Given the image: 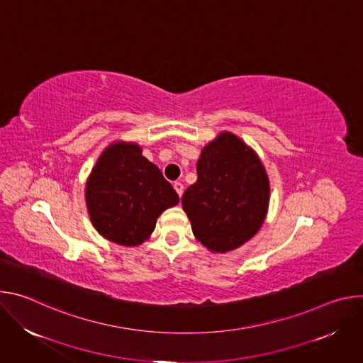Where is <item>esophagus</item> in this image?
I'll return each mask as SVG.
<instances>
[{"mask_svg":"<svg viewBox=\"0 0 363 363\" xmlns=\"http://www.w3.org/2000/svg\"><path fill=\"white\" fill-rule=\"evenodd\" d=\"M174 188H175L177 194H178L179 196H182V194H184V185H182L181 182H175V184H174Z\"/></svg>","mask_w":363,"mask_h":363,"instance_id":"esophagus-1","label":"esophagus"}]
</instances>
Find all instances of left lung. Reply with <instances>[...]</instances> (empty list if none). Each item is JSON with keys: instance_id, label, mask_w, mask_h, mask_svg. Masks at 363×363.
<instances>
[{"instance_id": "8db88e82", "label": "left lung", "mask_w": 363, "mask_h": 363, "mask_svg": "<svg viewBox=\"0 0 363 363\" xmlns=\"http://www.w3.org/2000/svg\"><path fill=\"white\" fill-rule=\"evenodd\" d=\"M198 179L182 196L195 238L213 252H228L262 228L270 181L257 152L231 132L206 143L196 162Z\"/></svg>"}]
</instances>
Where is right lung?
<instances>
[{
    "mask_svg": "<svg viewBox=\"0 0 363 363\" xmlns=\"http://www.w3.org/2000/svg\"><path fill=\"white\" fill-rule=\"evenodd\" d=\"M84 196L96 231L125 247L146 241L158 217L179 202L160 168L143 157L142 147L123 140L101 152L86 181Z\"/></svg>",
    "mask_w": 363,
    "mask_h": 363,
    "instance_id": "obj_1",
    "label": "right lung"
}]
</instances>
